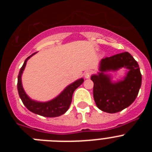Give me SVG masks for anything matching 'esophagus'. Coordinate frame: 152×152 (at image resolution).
Listing matches in <instances>:
<instances>
[{"label": "esophagus", "mask_w": 152, "mask_h": 152, "mask_svg": "<svg viewBox=\"0 0 152 152\" xmlns=\"http://www.w3.org/2000/svg\"><path fill=\"white\" fill-rule=\"evenodd\" d=\"M91 74H92V71H91V70L86 71V72H84V77H85V78H89V77H91Z\"/></svg>", "instance_id": "34e87169"}]
</instances>
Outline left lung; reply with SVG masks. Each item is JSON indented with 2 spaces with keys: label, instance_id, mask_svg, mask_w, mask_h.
<instances>
[{
  "label": "left lung",
  "instance_id": "1",
  "mask_svg": "<svg viewBox=\"0 0 152 152\" xmlns=\"http://www.w3.org/2000/svg\"><path fill=\"white\" fill-rule=\"evenodd\" d=\"M127 70L122 80L114 82L109 71L121 68ZM99 71L92 75L94 99L100 110L114 113L129 107L135 100L142 84V75L139 64L129 52H123L100 61Z\"/></svg>",
  "mask_w": 152,
  "mask_h": 152
}]
</instances>
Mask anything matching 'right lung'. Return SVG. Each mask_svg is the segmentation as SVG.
I'll list each match as a JSON object with an SVG mask.
<instances>
[{
    "label": "right lung",
    "mask_w": 152,
    "mask_h": 152,
    "mask_svg": "<svg viewBox=\"0 0 152 152\" xmlns=\"http://www.w3.org/2000/svg\"><path fill=\"white\" fill-rule=\"evenodd\" d=\"M36 52L29 56L25 60L23 66L21 67L18 75V80H17V90H18L19 96L20 97L24 106L35 114H38L39 116L45 117H57L61 116L66 112L69 108L72 100V95L75 90L78 88L80 84L84 82V78H80L75 80V82L70 84L64 88L59 94L52 100L46 102H40L31 99L26 93L24 91L22 84V75L26 62Z\"/></svg>",
    "instance_id": "right-lung-1"
}]
</instances>
